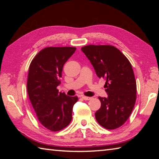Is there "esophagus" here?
<instances>
[{
    "instance_id": "esophagus-1",
    "label": "esophagus",
    "mask_w": 159,
    "mask_h": 159,
    "mask_svg": "<svg viewBox=\"0 0 159 159\" xmlns=\"http://www.w3.org/2000/svg\"><path fill=\"white\" fill-rule=\"evenodd\" d=\"M81 98L84 99V100H90L91 99V98H89V97H86V96H84V95H82L81 96Z\"/></svg>"
}]
</instances>
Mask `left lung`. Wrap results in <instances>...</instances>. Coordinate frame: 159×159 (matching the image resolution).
Here are the masks:
<instances>
[{
    "mask_svg": "<svg viewBox=\"0 0 159 159\" xmlns=\"http://www.w3.org/2000/svg\"><path fill=\"white\" fill-rule=\"evenodd\" d=\"M81 50L98 76L106 81L108 97H99L101 107L95 113L97 121L108 130L119 128L130 117L136 101V80L130 61L113 45H88Z\"/></svg>",
    "mask_w": 159,
    "mask_h": 159,
    "instance_id": "1",
    "label": "left lung"
}]
</instances>
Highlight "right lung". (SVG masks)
Masks as SVG:
<instances>
[{
  "mask_svg": "<svg viewBox=\"0 0 159 159\" xmlns=\"http://www.w3.org/2000/svg\"><path fill=\"white\" fill-rule=\"evenodd\" d=\"M74 47H48L32 60L29 69L27 92L39 122L52 132L65 128L72 120L78 97L59 93L63 66L73 55Z\"/></svg>",
  "mask_w": 159,
  "mask_h": 159,
  "instance_id": "right-lung-1",
  "label": "right lung"
}]
</instances>
